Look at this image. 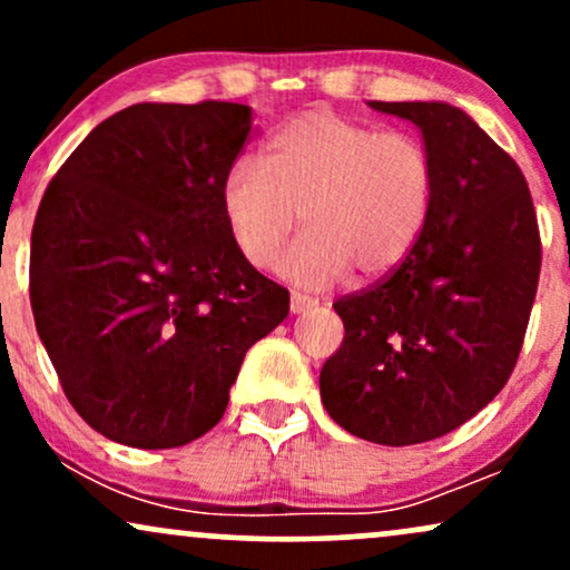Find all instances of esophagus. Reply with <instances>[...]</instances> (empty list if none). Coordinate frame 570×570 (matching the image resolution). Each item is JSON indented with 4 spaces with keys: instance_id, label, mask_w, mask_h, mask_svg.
Returning <instances> with one entry per match:
<instances>
[{
    "instance_id": "obj_1",
    "label": "esophagus",
    "mask_w": 570,
    "mask_h": 570,
    "mask_svg": "<svg viewBox=\"0 0 570 570\" xmlns=\"http://www.w3.org/2000/svg\"><path fill=\"white\" fill-rule=\"evenodd\" d=\"M313 305H316V299L313 297H307V294H299V292H292V299H289L292 313H305V311H311Z\"/></svg>"
}]
</instances>
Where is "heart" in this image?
I'll return each mask as SVG.
<instances>
[{"mask_svg": "<svg viewBox=\"0 0 570 570\" xmlns=\"http://www.w3.org/2000/svg\"><path fill=\"white\" fill-rule=\"evenodd\" d=\"M436 168L426 144L311 109L265 144L263 166L233 163L222 179V217L252 265L271 267L299 217L307 230L281 259L299 286L396 271L426 230Z\"/></svg>", "mask_w": 570, "mask_h": 570, "instance_id": "b5f03b06", "label": "heart"}]
</instances>
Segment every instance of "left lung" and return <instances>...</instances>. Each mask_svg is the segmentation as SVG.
Here are the masks:
<instances>
[{
    "label": "left lung",
    "mask_w": 570,
    "mask_h": 570,
    "mask_svg": "<svg viewBox=\"0 0 570 570\" xmlns=\"http://www.w3.org/2000/svg\"><path fill=\"white\" fill-rule=\"evenodd\" d=\"M421 130L436 195L396 271L340 297L345 337L322 367L324 410L389 448L463 426L507 385L535 299L539 225L520 166L444 101H370Z\"/></svg>",
    "instance_id": "8db88e82"
}]
</instances>
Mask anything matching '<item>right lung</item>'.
Listing matches in <instances>:
<instances>
[{"label":"right lung","instance_id":"add662e5","mask_svg":"<svg viewBox=\"0 0 570 570\" xmlns=\"http://www.w3.org/2000/svg\"><path fill=\"white\" fill-rule=\"evenodd\" d=\"M252 107L134 104L58 168L31 230L29 292L50 362L107 440L166 450L225 415L246 351L289 313L222 217Z\"/></svg>","mask_w":570,"mask_h":570}]
</instances>
